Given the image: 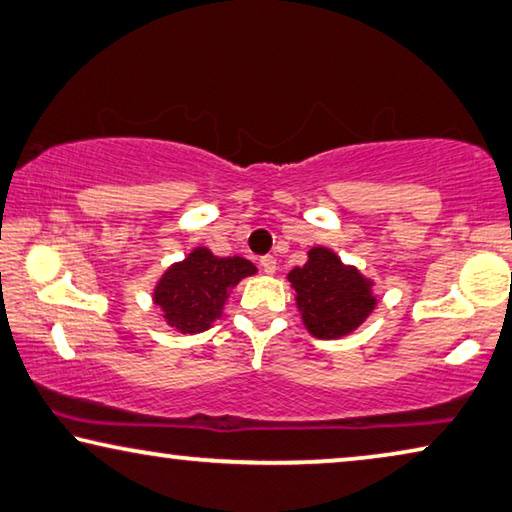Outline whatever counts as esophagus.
I'll use <instances>...</instances> for the list:
<instances>
[{
  "label": "esophagus",
  "instance_id": "esophagus-1",
  "mask_svg": "<svg viewBox=\"0 0 512 512\" xmlns=\"http://www.w3.org/2000/svg\"><path fill=\"white\" fill-rule=\"evenodd\" d=\"M261 270L265 274H274V272H277V261H274L272 256H263L261 258Z\"/></svg>",
  "mask_w": 512,
  "mask_h": 512
}]
</instances>
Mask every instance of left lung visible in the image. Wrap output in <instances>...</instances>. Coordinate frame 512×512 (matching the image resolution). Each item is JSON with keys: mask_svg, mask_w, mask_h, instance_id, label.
<instances>
[{"mask_svg": "<svg viewBox=\"0 0 512 512\" xmlns=\"http://www.w3.org/2000/svg\"><path fill=\"white\" fill-rule=\"evenodd\" d=\"M302 325L316 339H342L376 309L374 279L344 263L328 247H311L307 263L286 274Z\"/></svg>", "mask_w": 512, "mask_h": 512, "instance_id": "obj_1", "label": "left lung"}]
</instances>
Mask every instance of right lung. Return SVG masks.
I'll return each mask as SVG.
<instances>
[{
  "label": "right lung",
  "instance_id": "add662e5",
  "mask_svg": "<svg viewBox=\"0 0 512 512\" xmlns=\"http://www.w3.org/2000/svg\"><path fill=\"white\" fill-rule=\"evenodd\" d=\"M251 274H256V265L247 258L214 256L207 247H194L157 279L152 302L170 328L198 335L219 321L233 288Z\"/></svg>",
  "mask_w": 512,
  "mask_h": 512
}]
</instances>
